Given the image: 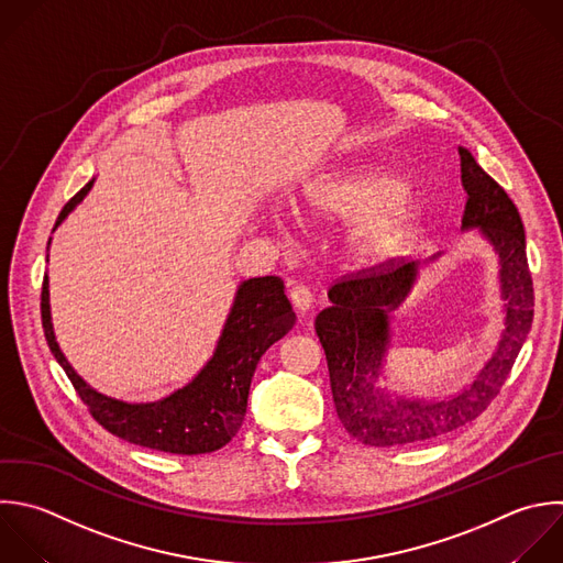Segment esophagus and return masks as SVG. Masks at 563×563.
Returning a JSON list of instances; mask_svg holds the SVG:
<instances>
[{
	"label": "esophagus",
	"instance_id": "obj_1",
	"mask_svg": "<svg viewBox=\"0 0 563 563\" xmlns=\"http://www.w3.org/2000/svg\"><path fill=\"white\" fill-rule=\"evenodd\" d=\"M288 297H290L295 310H299V312H308V310L312 308V292H310V288L303 286V284L292 286L290 292H288Z\"/></svg>",
	"mask_w": 563,
	"mask_h": 563
}]
</instances>
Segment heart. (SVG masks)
<instances>
[{"mask_svg":"<svg viewBox=\"0 0 563 563\" xmlns=\"http://www.w3.org/2000/svg\"><path fill=\"white\" fill-rule=\"evenodd\" d=\"M396 187V176L385 169L336 172L306 187L299 211L319 222L350 220L343 231L347 260L376 266L402 249L422 213L420 200Z\"/></svg>","mask_w":563,"mask_h":563,"instance_id":"heart-1","label":"heart"}]
</instances>
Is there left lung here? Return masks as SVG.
Listing matches in <instances>:
<instances>
[{
	"label": "left lung",
	"instance_id": "left-lung-1",
	"mask_svg": "<svg viewBox=\"0 0 563 563\" xmlns=\"http://www.w3.org/2000/svg\"><path fill=\"white\" fill-rule=\"evenodd\" d=\"M457 154L466 191L462 227H479L499 255L506 328L493 358L457 396L389 398L374 389L389 343L387 312L409 292L416 264L385 260L336 279L328 290L332 306L317 314L314 330L325 352L336 416L352 438L369 446L433 440L475 420L499 394L532 325L534 292L519 211L471 152L460 147Z\"/></svg>",
	"mask_w": 563,
	"mask_h": 563
}]
</instances>
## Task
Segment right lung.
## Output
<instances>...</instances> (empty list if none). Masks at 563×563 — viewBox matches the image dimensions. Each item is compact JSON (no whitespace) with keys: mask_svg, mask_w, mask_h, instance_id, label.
I'll list each match as a JSON object with an SVG mask.
<instances>
[{"mask_svg":"<svg viewBox=\"0 0 563 563\" xmlns=\"http://www.w3.org/2000/svg\"><path fill=\"white\" fill-rule=\"evenodd\" d=\"M92 183L68 200L55 229L88 196ZM42 325L51 352L68 374L90 416L103 429L154 451L198 455L222 449L240 431L255 367L262 354L292 330L295 312L279 277L271 275L244 282L235 295L213 358L187 387L147 405L108 398L70 367L55 341L51 323L48 277H44L42 286Z\"/></svg>","mask_w":563,"mask_h":563,"instance_id":"right-lung-1","label":"right lung"}]
</instances>
